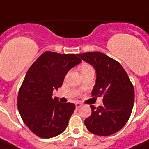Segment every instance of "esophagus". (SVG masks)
<instances>
[{"label":"esophagus","instance_id":"34e87169","mask_svg":"<svg viewBox=\"0 0 149 149\" xmlns=\"http://www.w3.org/2000/svg\"><path fill=\"white\" fill-rule=\"evenodd\" d=\"M81 106L82 104H80V103H77V104H76V107H77V108H79Z\"/></svg>","mask_w":149,"mask_h":149}]
</instances>
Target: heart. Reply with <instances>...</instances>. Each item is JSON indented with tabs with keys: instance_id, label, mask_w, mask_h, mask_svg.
<instances>
[{
	"instance_id": "obj_1",
	"label": "heart",
	"mask_w": 149,
	"mask_h": 149,
	"mask_svg": "<svg viewBox=\"0 0 149 149\" xmlns=\"http://www.w3.org/2000/svg\"><path fill=\"white\" fill-rule=\"evenodd\" d=\"M91 69H93V67H92L91 65H89V64H83V65H81V67H80V70H81V71L91 70Z\"/></svg>"
}]
</instances>
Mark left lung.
Listing matches in <instances>:
<instances>
[{"instance_id": "obj_1", "label": "left lung", "mask_w": 149, "mask_h": 149, "mask_svg": "<svg viewBox=\"0 0 149 149\" xmlns=\"http://www.w3.org/2000/svg\"><path fill=\"white\" fill-rule=\"evenodd\" d=\"M94 67L97 80L92 97H103V105H91L92 113L84 120L88 131L109 136L120 131L132 113L134 90L128 75L118 61L100 52L77 54Z\"/></svg>"}]
</instances>
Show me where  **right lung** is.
Masks as SVG:
<instances>
[{
  "label": "right lung",
  "mask_w": 149,
  "mask_h": 149,
  "mask_svg": "<svg viewBox=\"0 0 149 149\" xmlns=\"http://www.w3.org/2000/svg\"><path fill=\"white\" fill-rule=\"evenodd\" d=\"M82 62L75 54L43 52L28 70L17 95V108L27 127L37 136L49 139L63 133L76 106L52 98L68 71Z\"/></svg>",
  "instance_id": "add662e5"
}]
</instances>
